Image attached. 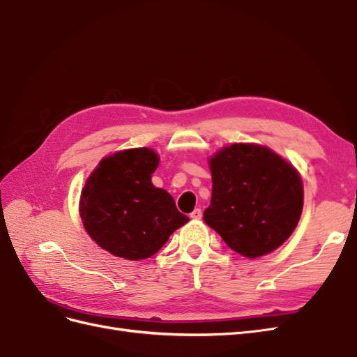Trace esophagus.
<instances>
[{"mask_svg":"<svg viewBox=\"0 0 357 357\" xmlns=\"http://www.w3.org/2000/svg\"><path fill=\"white\" fill-rule=\"evenodd\" d=\"M190 218H192L193 220H199V219L202 218V211H201V208H195V210H193V211L190 213Z\"/></svg>","mask_w":357,"mask_h":357,"instance_id":"esophagus-1","label":"esophagus"}]
</instances>
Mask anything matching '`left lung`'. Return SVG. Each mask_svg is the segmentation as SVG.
I'll use <instances>...</instances> for the list:
<instances>
[{
  "instance_id": "8db88e82",
  "label": "left lung",
  "mask_w": 357,
  "mask_h": 357,
  "mask_svg": "<svg viewBox=\"0 0 357 357\" xmlns=\"http://www.w3.org/2000/svg\"><path fill=\"white\" fill-rule=\"evenodd\" d=\"M213 193L204 220L234 252L259 257L282 245L299 222L304 190L296 169L257 144L211 158Z\"/></svg>"
}]
</instances>
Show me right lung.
<instances>
[{"mask_svg": "<svg viewBox=\"0 0 357 357\" xmlns=\"http://www.w3.org/2000/svg\"><path fill=\"white\" fill-rule=\"evenodd\" d=\"M158 155L147 147L104 158L86 181L80 215L91 238L117 257L142 261L160 250L189 218L152 183Z\"/></svg>", "mask_w": 357, "mask_h": 357, "instance_id": "obj_1", "label": "right lung"}]
</instances>
